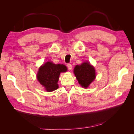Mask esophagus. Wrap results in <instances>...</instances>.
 <instances>
[{
    "mask_svg": "<svg viewBox=\"0 0 134 134\" xmlns=\"http://www.w3.org/2000/svg\"><path fill=\"white\" fill-rule=\"evenodd\" d=\"M67 68H68V69H69V70H72V65H71V64H67Z\"/></svg>",
    "mask_w": 134,
    "mask_h": 134,
    "instance_id": "obj_1",
    "label": "esophagus"
}]
</instances>
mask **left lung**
Returning <instances> with one entry per match:
<instances>
[{"instance_id": "obj_1", "label": "left lung", "mask_w": 134, "mask_h": 134, "mask_svg": "<svg viewBox=\"0 0 134 134\" xmlns=\"http://www.w3.org/2000/svg\"><path fill=\"white\" fill-rule=\"evenodd\" d=\"M74 74L81 87L87 88L96 78L94 67L86 62L80 65H77L74 69Z\"/></svg>"}]
</instances>
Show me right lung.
Returning <instances> with one entry per match:
<instances>
[{"instance_id":"add662e5","label":"right lung","mask_w":134,"mask_h":134,"mask_svg":"<svg viewBox=\"0 0 134 134\" xmlns=\"http://www.w3.org/2000/svg\"><path fill=\"white\" fill-rule=\"evenodd\" d=\"M67 71V68L65 65L55 64L48 62L39 68L37 78L47 92H53L58 88V81L61 72Z\"/></svg>"}]
</instances>
